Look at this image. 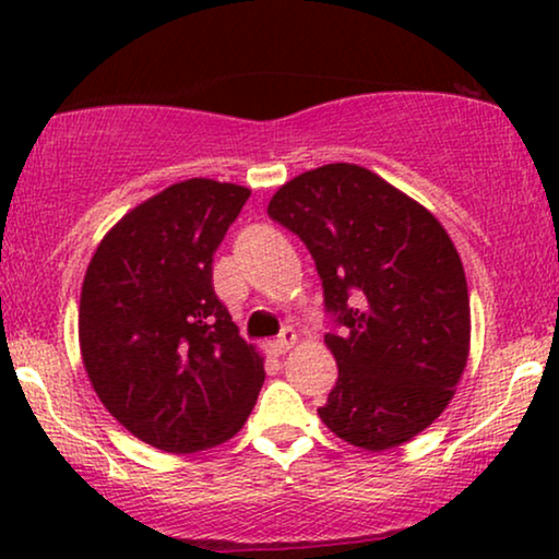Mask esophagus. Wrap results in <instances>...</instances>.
Returning a JSON list of instances; mask_svg holds the SVG:
<instances>
[{
    "instance_id": "esophagus-1",
    "label": "esophagus",
    "mask_w": 559,
    "mask_h": 559,
    "mask_svg": "<svg viewBox=\"0 0 559 559\" xmlns=\"http://www.w3.org/2000/svg\"><path fill=\"white\" fill-rule=\"evenodd\" d=\"M295 343H297V333L293 331V328H285V331L280 333V338H274L270 343V348H272L274 356H285L287 350L295 346Z\"/></svg>"
}]
</instances>
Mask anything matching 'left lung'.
Segmentation results:
<instances>
[{"mask_svg": "<svg viewBox=\"0 0 559 559\" xmlns=\"http://www.w3.org/2000/svg\"><path fill=\"white\" fill-rule=\"evenodd\" d=\"M266 213L308 247L341 328L325 333L338 381L320 419L373 453L412 440L442 415L468 364V285L448 231L350 163L297 175Z\"/></svg>", "mask_w": 559, "mask_h": 559, "instance_id": "1", "label": "left lung"}]
</instances>
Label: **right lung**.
<instances>
[{"instance_id":"1","label":"right lung","mask_w":559,"mask_h":559,"mask_svg":"<svg viewBox=\"0 0 559 559\" xmlns=\"http://www.w3.org/2000/svg\"><path fill=\"white\" fill-rule=\"evenodd\" d=\"M249 195L234 182H175L104 236L83 277L91 386L134 438L165 453L234 438L264 384V358L213 293V254Z\"/></svg>"}]
</instances>
